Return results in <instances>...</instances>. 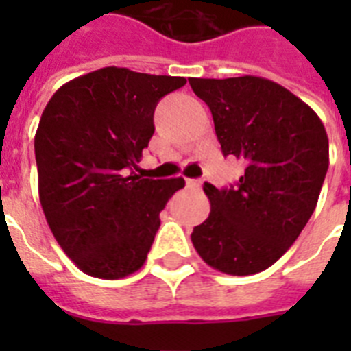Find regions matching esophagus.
Wrapping results in <instances>:
<instances>
[{"mask_svg": "<svg viewBox=\"0 0 351 351\" xmlns=\"http://www.w3.org/2000/svg\"><path fill=\"white\" fill-rule=\"evenodd\" d=\"M186 184H188V188H195V190H198V188L202 186V181H200V179H186Z\"/></svg>", "mask_w": 351, "mask_h": 351, "instance_id": "1", "label": "esophagus"}]
</instances>
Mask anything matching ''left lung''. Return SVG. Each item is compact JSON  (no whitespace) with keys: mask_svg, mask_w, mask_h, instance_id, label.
<instances>
[{"mask_svg":"<svg viewBox=\"0 0 351 351\" xmlns=\"http://www.w3.org/2000/svg\"><path fill=\"white\" fill-rule=\"evenodd\" d=\"M207 104L225 156L246 163L237 186L204 184L210 213L193 228L200 258L230 276L269 269L311 218L328 169V138L293 93L255 75L190 79Z\"/></svg>","mask_w":351,"mask_h":351,"instance_id":"obj_1","label":"left lung"}]
</instances>
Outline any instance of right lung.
Segmentation results:
<instances>
[{"label":"right lung","mask_w":351,"mask_h":351,"mask_svg":"<svg viewBox=\"0 0 351 351\" xmlns=\"http://www.w3.org/2000/svg\"><path fill=\"white\" fill-rule=\"evenodd\" d=\"M184 77L107 66L63 84L35 135L38 195L56 241L93 278L119 280L144 265L160 213L184 179H142L158 101Z\"/></svg>","instance_id":"add662e5"}]
</instances>
